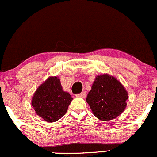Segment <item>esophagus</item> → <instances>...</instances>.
<instances>
[{
  "instance_id": "obj_1",
  "label": "esophagus",
  "mask_w": 157,
  "mask_h": 157,
  "mask_svg": "<svg viewBox=\"0 0 157 157\" xmlns=\"http://www.w3.org/2000/svg\"><path fill=\"white\" fill-rule=\"evenodd\" d=\"M86 95V92H82V93L78 94V95H76V96H77V97H80V98H85Z\"/></svg>"
}]
</instances>
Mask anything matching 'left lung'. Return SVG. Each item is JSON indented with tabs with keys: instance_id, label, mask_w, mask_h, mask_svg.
Listing matches in <instances>:
<instances>
[{
	"instance_id": "1",
	"label": "left lung",
	"mask_w": 157,
	"mask_h": 157,
	"mask_svg": "<svg viewBox=\"0 0 157 157\" xmlns=\"http://www.w3.org/2000/svg\"><path fill=\"white\" fill-rule=\"evenodd\" d=\"M128 99V93L120 81L104 73L95 77L86 101L98 119L109 121L124 111Z\"/></svg>"
}]
</instances>
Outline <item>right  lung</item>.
<instances>
[{
	"instance_id": "right-lung-1",
	"label": "right lung",
	"mask_w": 157,
	"mask_h": 157,
	"mask_svg": "<svg viewBox=\"0 0 157 157\" xmlns=\"http://www.w3.org/2000/svg\"><path fill=\"white\" fill-rule=\"evenodd\" d=\"M72 100L70 93L62 89L60 78L50 76L34 92L31 106L38 116L54 123L65 115Z\"/></svg>"
}]
</instances>
